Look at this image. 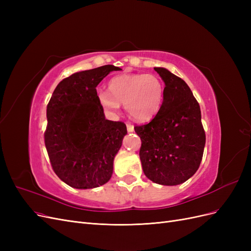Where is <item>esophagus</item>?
<instances>
[{"instance_id":"obj_1","label":"esophagus","mask_w":251,"mask_h":251,"mask_svg":"<svg viewBox=\"0 0 251 251\" xmlns=\"http://www.w3.org/2000/svg\"><path fill=\"white\" fill-rule=\"evenodd\" d=\"M126 128H127V132H133L134 131V126L130 123L126 124Z\"/></svg>"}]
</instances>
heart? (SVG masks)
<instances>
[{
	"label": "heart",
	"mask_w": 251,
	"mask_h": 251,
	"mask_svg": "<svg viewBox=\"0 0 251 251\" xmlns=\"http://www.w3.org/2000/svg\"><path fill=\"white\" fill-rule=\"evenodd\" d=\"M164 83L154 74L134 73L114 77L109 92H98V101L109 112L118 111L120 103L133 119L146 123L160 111L164 96Z\"/></svg>",
	"instance_id": "obj_1"
}]
</instances>
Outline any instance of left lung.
Masks as SVG:
<instances>
[{
	"label": "left lung",
	"instance_id": "left-lung-1",
	"mask_svg": "<svg viewBox=\"0 0 251 251\" xmlns=\"http://www.w3.org/2000/svg\"><path fill=\"white\" fill-rule=\"evenodd\" d=\"M165 82L160 111L149 124L134 126L141 139L139 156L155 183L178 185L198 171L204 151L201 111L187 83L164 68H154Z\"/></svg>",
	"mask_w": 251,
	"mask_h": 251
}]
</instances>
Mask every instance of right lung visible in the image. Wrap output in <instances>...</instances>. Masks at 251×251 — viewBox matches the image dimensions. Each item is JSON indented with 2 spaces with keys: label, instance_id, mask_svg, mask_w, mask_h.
<instances>
[{
  "label": "right lung",
  "instance_id": "obj_1",
  "mask_svg": "<svg viewBox=\"0 0 251 251\" xmlns=\"http://www.w3.org/2000/svg\"><path fill=\"white\" fill-rule=\"evenodd\" d=\"M119 70L105 65L74 73L58 83L48 102L45 146L52 170L71 187H98L112 176L126 126L105 119L96 87Z\"/></svg>",
  "mask_w": 251,
  "mask_h": 251
}]
</instances>
